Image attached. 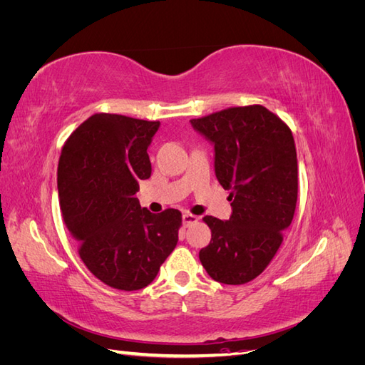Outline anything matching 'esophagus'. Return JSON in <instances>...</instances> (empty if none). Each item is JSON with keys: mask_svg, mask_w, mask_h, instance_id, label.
<instances>
[{"mask_svg": "<svg viewBox=\"0 0 365 365\" xmlns=\"http://www.w3.org/2000/svg\"><path fill=\"white\" fill-rule=\"evenodd\" d=\"M195 222H197V216H195L192 213H184L182 215V224H184V227H190Z\"/></svg>", "mask_w": 365, "mask_h": 365, "instance_id": "obj_1", "label": "esophagus"}]
</instances>
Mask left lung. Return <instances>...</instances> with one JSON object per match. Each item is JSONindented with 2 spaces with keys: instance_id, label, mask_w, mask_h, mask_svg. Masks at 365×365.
Here are the masks:
<instances>
[{
  "instance_id": "obj_1",
  "label": "left lung",
  "mask_w": 365,
  "mask_h": 365,
  "mask_svg": "<svg viewBox=\"0 0 365 365\" xmlns=\"http://www.w3.org/2000/svg\"><path fill=\"white\" fill-rule=\"evenodd\" d=\"M190 121L215 143L216 178L233 201L230 220L202 219L212 240L200 251V260L219 283H248L267 269L295 213L292 132L262 105L227 108Z\"/></svg>"
}]
</instances>
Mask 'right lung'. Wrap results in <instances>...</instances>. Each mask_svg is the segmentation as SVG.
<instances>
[{
    "mask_svg": "<svg viewBox=\"0 0 365 365\" xmlns=\"http://www.w3.org/2000/svg\"><path fill=\"white\" fill-rule=\"evenodd\" d=\"M160 121L98 113L65 141L58 190L65 227L85 267L120 291L143 289L178 242L181 212L153 215L135 193L152 168L148 146Z\"/></svg>",
    "mask_w": 365,
    "mask_h": 365,
    "instance_id": "add662e5",
    "label": "right lung"
}]
</instances>
